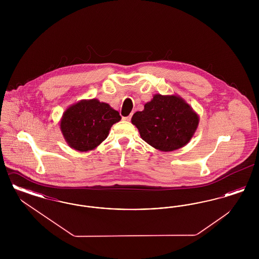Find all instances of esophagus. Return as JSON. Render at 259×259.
<instances>
[{"instance_id":"obj_1","label":"esophagus","mask_w":259,"mask_h":259,"mask_svg":"<svg viewBox=\"0 0 259 259\" xmlns=\"http://www.w3.org/2000/svg\"><path fill=\"white\" fill-rule=\"evenodd\" d=\"M131 117H132V114H130L129 116L123 117V120H125V121H130V120H131Z\"/></svg>"}]
</instances>
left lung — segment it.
Wrapping results in <instances>:
<instances>
[{
	"instance_id": "left-lung-1",
	"label": "left lung",
	"mask_w": 259,
	"mask_h": 259,
	"mask_svg": "<svg viewBox=\"0 0 259 259\" xmlns=\"http://www.w3.org/2000/svg\"><path fill=\"white\" fill-rule=\"evenodd\" d=\"M141 138L160 151H172L189 143L199 125V115L179 95L154 94L131 119Z\"/></svg>"
}]
</instances>
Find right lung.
<instances>
[{
    "mask_svg": "<svg viewBox=\"0 0 259 259\" xmlns=\"http://www.w3.org/2000/svg\"><path fill=\"white\" fill-rule=\"evenodd\" d=\"M120 119L119 112L107 103L98 99L80 100L63 112L60 130L70 148L83 152L97 148Z\"/></svg>",
    "mask_w": 259,
    "mask_h": 259,
    "instance_id": "obj_1",
    "label": "right lung"
}]
</instances>
